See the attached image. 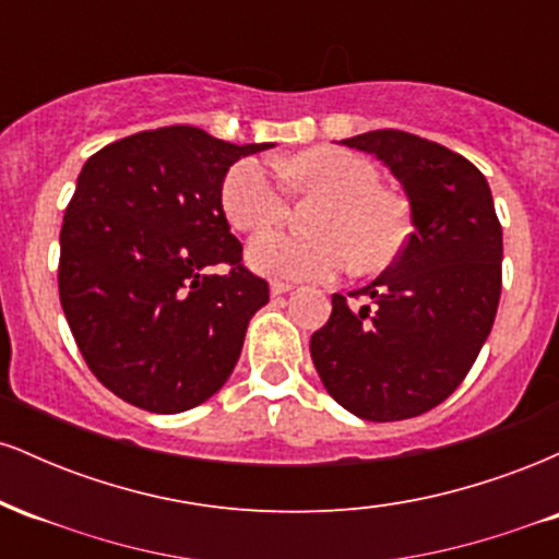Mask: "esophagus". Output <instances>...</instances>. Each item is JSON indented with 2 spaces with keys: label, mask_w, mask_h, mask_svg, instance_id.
<instances>
[{
  "label": "esophagus",
  "mask_w": 559,
  "mask_h": 559,
  "mask_svg": "<svg viewBox=\"0 0 559 559\" xmlns=\"http://www.w3.org/2000/svg\"><path fill=\"white\" fill-rule=\"evenodd\" d=\"M292 284H281V281H273V284H271V294H273V297H284V294H288V292H292Z\"/></svg>",
  "instance_id": "obj_1"
}]
</instances>
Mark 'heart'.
Returning a JSON list of instances; mask_svg holds the SVG:
<instances>
[{
    "instance_id": "1",
    "label": "heart",
    "mask_w": 559,
    "mask_h": 559,
    "mask_svg": "<svg viewBox=\"0 0 559 559\" xmlns=\"http://www.w3.org/2000/svg\"><path fill=\"white\" fill-rule=\"evenodd\" d=\"M301 191H320L333 204L320 221V239L271 230L247 247L252 271L275 281H325L342 273L355 254L370 271L394 258L407 239V207L381 189V176L368 157L338 146H318L281 165ZM223 210L230 226L254 234L281 223L288 213V191L271 165L247 157L223 181Z\"/></svg>"
}]
</instances>
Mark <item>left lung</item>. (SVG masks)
<instances>
[{"label": "left lung", "mask_w": 559, "mask_h": 559, "mask_svg": "<svg viewBox=\"0 0 559 559\" xmlns=\"http://www.w3.org/2000/svg\"><path fill=\"white\" fill-rule=\"evenodd\" d=\"M376 155L402 183L413 234L373 284L312 333L310 355L329 394L362 420L428 413L463 383L489 338L502 292V226L484 173L463 155L404 131L342 141Z\"/></svg>", "instance_id": "left-lung-1"}]
</instances>
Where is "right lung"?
I'll list each match as a JSON object with an SVG mask.
<instances>
[{
    "instance_id": "right-lung-1",
    "label": "right lung",
    "mask_w": 559,
    "mask_h": 559,
    "mask_svg": "<svg viewBox=\"0 0 559 559\" xmlns=\"http://www.w3.org/2000/svg\"><path fill=\"white\" fill-rule=\"evenodd\" d=\"M271 146L170 126L83 165L60 230V301L83 360L120 400L176 415L234 373L271 292L241 265L223 181L236 159ZM215 264L231 271L210 274Z\"/></svg>"
}]
</instances>
